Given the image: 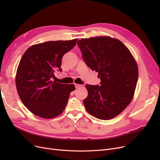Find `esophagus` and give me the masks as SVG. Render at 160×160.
Here are the masks:
<instances>
[{
	"mask_svg": "<svg viewBox=\"0 0 160 160\" xmlns=\"http://www.w3.org/2000/svg\"><path fill=\"white\" fill-rule=\"evenodd\" d=\"M74 86H75V88H80V87L82 86V85L78 84V83H74Z\"/></svg>",
	"mask_w": 160,
	"mask_h": 160,
	"instance_id": "34e87169",
	"label": "esophagus"
}]
</instances>
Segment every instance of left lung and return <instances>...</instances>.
Instances as JSON below:
<instances>
[{"label":"left lung","instance_id":"obj_1","mask_svg":"<svg viewBox=\"0 0 160 160\" xmlns=\"http://www.w3.org/2000/svg\"><path fill=\"white\" fill-rule=\"evenodd\" d=\"M77 44L92 71L98 72L100 86H85L86 110L102 120L118 115L132 101L138 79L136 62L122 42L110 37L82 39Z\"/></svg>","mask_w":160,"mask_h":160}]
</instances>
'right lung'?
Wrapping results in <instances>:
<instances>
[{
	"label": "right lung",
	"instance_id": "add662e5",
	"mask_svg": "<svg viewBox=\"0 0 160 160\" xmlns=\"http://www.w3.org/2000/svg\"><path fill=\"white\" fill-rule=\"evenodd\" d=\"M77 39L47 41L29 47L22 56L15 77L21 101L34 115L52 119L65 110L74 84L52 81L56 71H62L63 55L77 44Z\"/></svg>",
	"mask_w": 160,
	"mask_h": 160
}]
</instances>
